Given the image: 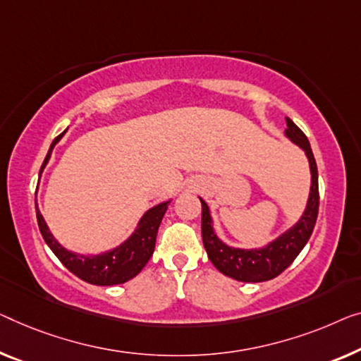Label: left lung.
Masks as SVG:
<instances>
[{
    "label": "left lung",
    "instance_id": "obj_1",
    "mask_svg": "<svg viewBox=\"0 0 361 361\" xmlns=\"http://www.w3.org/2000/svg\"><path fill=\"white\" fill-rule=\"evenodd\" d=\"M285 121H287V129L283 134L295 146L303 150L306 159H308L311 173L308 201H306L303 214L300 215V219L292 227H288L285 232L264 246H259V248H235V246H230L219 238L214 228L211 209L202 197H199L202 204V243L207 251L209 259L224 276L232 277L238 282H264L282 274L308 243L316 219H318V166H316L313 150H311L308 137L305 136L303 131L290 118H285Z\"/></svg>",
    "mask_w": 361,
    "mask_h": 361
}]
</instances>
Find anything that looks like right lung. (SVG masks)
Here are the masks:
<instances>
[{
    "instance_id": "1",
    "label": "right lung",
    "mask_w": 361,
    "mask_h": 361,
    "mask_svg": "<svg viewBox=\"0 0 361 361\" xmlns=\"http://www.w3.org/2000/svg\"><path fill=\"white\" fill-rule=\"evenodd\" d=\"M68 131V129H66ZM63 131L55 141L51 142L50 150H48L45 160L40 169L42 171L45 170L48 160L51 157L53 149L58 142L61 141L64 136ZM170 201H164L157 204V206L150 207L149 211L142 214V217L139 219L136 228L133 230L131 235L128 236L125 241H121L120 245L115 248L100 251V252H76L71 251L55 238V235L50 232L48 225L43 219L39 206L35 201V212H37V222H39V228L42 232L45 243L50 246V250L55 252V256L63 262V266L69 269L74 276L82 279L84 282H89L92 285H118L131 281L133 277H136L139 272L142 271L144 266L147 264L150 256L155 250V240H157V232L162 222L164 215L169 209Z\"/></svg>"
}]
</instances>
